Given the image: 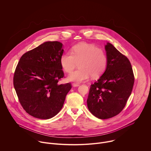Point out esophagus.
<instances>
[{"label":"esophagus","mask_w":151,"mask_h":151,"mask_svg":"<svg viewBox=\"0 0 151 151\" xmlns=\"http://www.w3.org/2000/svg\"><path fill=\"white\" fill-rule=\"evenodd\" d=\"M80 85V84L79 83H73V87H78V86H79Z\"/></svg>","instance_id":"esophagus-1"}]
</instances>
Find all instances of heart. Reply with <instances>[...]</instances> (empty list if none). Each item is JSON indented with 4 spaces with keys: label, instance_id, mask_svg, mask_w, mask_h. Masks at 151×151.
Returning a JSON list of instances; mask_svg holds the SVG:
<instances>
[{
    "label": "heart",
    "instance_id": "obj_1",
    "mask_svg": "<svg viewBox=\"0 0 151 151\" xmlns=\"http://www.w3.org/2000/svg\"><path fill=\"white\" fill-rule=\"evenodd\" d=\"M79 63V68L73 72L69 79L82 82L91 76L96 78L101 75L107 65V57L105 52L96 45L81 42L72 47L70 52L63 54L60 57L61 68L68 73H70Z\"/></svg>",
    "mask_w": 151,
    "mask_h": 151
}]
</instances>
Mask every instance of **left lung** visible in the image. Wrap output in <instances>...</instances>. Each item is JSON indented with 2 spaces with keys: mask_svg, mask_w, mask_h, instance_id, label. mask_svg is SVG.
Segmentation results:
<instances>
[{
  "mask_svg": "<svg viewBox=\"0 0 151 151\" xmlns=\"http://www.w3.org/2000/svg\"><path fill=\"white\" fill-rule=\"evenodd\" d=\"M107 65L104 73L90 86L87 100L90 112L99 119L119 114L132 94L134 76L128 58L111 44L105 46Z\"/></svg>",
  "mask_w": 151,
  "mask_h": 151,
  "instance_id": "obj_1",
  "label": "left lung"
}]
</instances>
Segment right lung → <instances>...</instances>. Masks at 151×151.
Returning a JSON list of instances; mask_svg holds the SVG:
<instances>
[{
	"label": "right lung",
	"mask_w": 151,
	"mask_h": 151,
	"mask_svg": "<svg viewBox=\"0 0 151 151\" xmlns=\"http://www.w3.org/2000/svg\"><path fill=\"white\" fill-rule=\"evenodd\" d=\"M63 44L46 42L27 51L19 59L13 83L19 101L31 116L47 119L63 107L71 83L59 84L64 77L60 64Z\"/></svg>",
	"instance_id": "obj_1"
}]
</instances>
